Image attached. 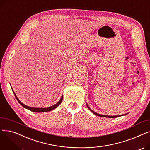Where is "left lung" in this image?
I'll use <instances>...</instances> for the list:
<instances>
[{"instance_id":"obj_1","label":"left lung","mask_w":150,"mask_h":150,"mask_svg":"<svg viewBox=\"0 0 150 150\" xmlns=\"http://www.w3.org/2000/svg\"><path fill=\"white\" fill-rule=\"evenodd\" d=\"M86 105H87L88 108L89 109V110H91V111L92 112V113H93L95 115H98V116H100V117H108V118H116V117H120L121 115H117V116H109V115H101V114H97L96 112H95L94 111H93L88 106V105L86 104Z\"/></svg>"}]
</instances>
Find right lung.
<instances>
[{"mask_svg":"<svg viewBox=\"0 0 150 150\" xmlns=\"http://www.w3.org/2000/svg\"><path fill=\"white\" fill-rule=\"evenodd\" d=\"M12 91H13V90H12ZM13 93H14V96H15V97H16V98L17 99V100L18 101L19 103L23 107H24L25 108H26V109L30 110V111H32V112H48V111H52V110L55 109L57 106H58L61 104V101H62V98H63V97H62V96L61 98V99L59 100V101L57 103H56L55 105H54L53 106H50V107H48V108H32V107L27 106H26L25 105L23 104V103H22V102H21V101H19V100L18 98V97H16V94H15V93L13 91Z\"/></svg>","mask_w":150,"mask_h":150,"instance_id":"add662e5","label":"right lung"}]
</instances>
